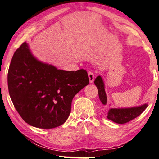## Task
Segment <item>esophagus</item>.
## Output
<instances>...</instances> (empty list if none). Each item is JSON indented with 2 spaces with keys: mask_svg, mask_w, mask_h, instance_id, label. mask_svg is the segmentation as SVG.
<instances>
[{
  "mask_svg": "<svg viewBox=\"0 0 159 159\" xmlns=\"http://www.w3.org/2000/svg\"><path fill=\"white\" fill-rule=\"evenodd\" d=\"M88 76H89V79L90 83H93L94 79V75L92 72H88Z\"/></svg>",
  "mask_w": 159,
  "mask_h": 159,
  "instance_id": "1",
  "label": "esophagus"
}]
</instances>
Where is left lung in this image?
Wrapping results in <instances>:
<instances>
[{
  "instance_id": "8db88e82",
  "label": "left lung",
  "mask_w": 159,
  "mask_h": 159,
  "mask_svg": "<svg viewBox=\"0 0 159 159\" xmlns=\"http://www.w3.org/2000/svg\"><path fill=\"white\" fill-rule=\"evenodd\" d=\"M94 84L97 86L98 90V95L100 100V102L106 105L107 103V97L105 91V84L103 79L100 75H98L94 80ZM159 87V86H158ZM148 107V104H143L139 106H135L131 108H112L108 110L107 114V118L116 123L124 124L128 122L130 120L135 119L139 115H140L146 108Z\"/></svg>"
}]
</instances>
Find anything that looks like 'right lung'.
Masks as SVG:
<instances>
[{
  "mask_svg": "<svg viewBox=\"0 0 159 159\" xmlns=\"http://www.w3.org/2000/svg\"><path fill=\"white\" fill-rule=\"evenodd\" d=\"M89 82L85 70L65 71L38 60L25 42L14 53L8 72L16 110L26 123L43 129L65 123L74 96Z\"/></svg>",
  "mask_w": 159,
  "mask_h": 159,
  "instance_id": "obj_1",
  "label": "right lung"
}]
</instances>
